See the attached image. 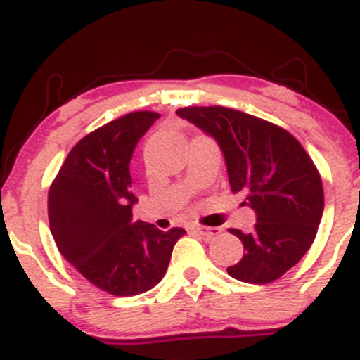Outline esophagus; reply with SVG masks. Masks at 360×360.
Here are the masks:
<instances>
[{
  "mask_svg": "<svg viewBox=\"0 0 360 360\" xmlns=\"http://www.w3.org/2000/svg\"><path fill=\"white\" fill-rule=\"evenodd\" d=\"M191 230L197 231L198 235H202L205 240H212V238H216L217 235L221 233L219 228H209V226H200V224H195V226H191Z\"/></svg>",
  "mask_w": 360,
  "mask_h": 360,
  "instance_id": "1",
  "label": "esophagus"
}]
</instances>
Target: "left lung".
Here are the masks:
<instances>
[{
  "mask_svg": "<svg viewBox=\"0 0 360 360\" xmlns=\"http://www.w3.org/2000/svg\"><path fill=\"white\" fill-rule=\"evenodd\" d=\"M214 137L226 160L231 193L256 212L250 233L230 228L244 257L228 266L230 277L249 284L277 281L304 256L324 210L322 177L300 141L285 129L224 106L176 111Z\"/></svg>",
  "mask_w": 360,
  "mask_h": 360,
  "instance_id": "obj_1",
  "label": "left lung"
}]
</instances>
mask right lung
I'll list each match as a JSON object with an SVG mask.
<instances>
[{
	"label": "right lung",
	"mask_w": 360,
	"mask_h": 360,
	"mask_svg": "<svg viewBox=\"0 0 360 360\" xmlns=\"http://www.w3.org/2000/svg\"><path fill=\"white\" fill-rule=\"evenodd\" d=\"M158 118L155 111H134L86 134L50 184L49 221L57 249L90 284L112 296L155 288L186 233L132 223L137 198L129 163L137 141Z\"/></svg>",
	"instance_id": "1"
}]
</instances>
